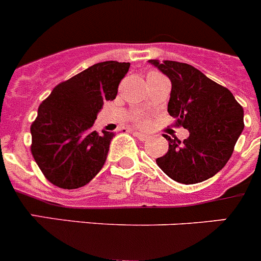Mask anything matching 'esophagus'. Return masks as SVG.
I'll return each mask as SVG.
<instances>
[{
	"label": "esophagus",
	"mask_w": 261,
	"mask_h": 261,
	"mask_svg": "<svg viewBox=\"0 0 261 261\" xmlns=\"http://www.w3.org/2000/svg\"><path fill=\"white\" fill-rule=\"evenodd\" d=\"M134 135L136 136V138L139 139V140H142V142H145L147 139H149V135H147V134H143V133H138V131H134Z\"/></svg>",
	"instance_id": "1"
}]
</instances>
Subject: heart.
Returning a JSON list of instances; mask_svg holds the SVG:
<instances>
[{
  "label": "heart",
  "instance_id": "heart-1",
  "mask_svg": "<svg viewBox=\"0 0 261 261\" xmlns=\"http://www.w3.org/2000/svg\"><path fill=\"white\" fill-rule=\"evenodd\" d=\"M161 75H162V74H160V73H157V72H150L149 74L147 75V80L155 79V77H161ZM134 121H135L136 125H140V126L147 125V122H148L147 117L143 116V114H136L135 118H134Z\"/></svg>",
  "mask_w": 261,
  "mask_h": 261
}]
</instances>
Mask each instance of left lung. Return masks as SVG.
Instances as JSON below:
<instances>
[{
	"mask_svg": "<svg viewBox=\"0 0 261 261\" xmlns=\"http://www.w3.org/2000/svg\"><path fill=\"white\" fill-rule=\"evenodd\" d=\"M171 81L167 112L176 125L188 128L180 142L164 135L169 150L157 158L161 170L172 180L196 184L220 171L232 155L242 133L243 108L226 87L216 84L201 70L174 60H149Z\"/></svg>",
	"mask_w": 261,
	"mask_h": 261,
	"instance_id": "8db88e82",
	"label": "left lung"
}]
</instances>
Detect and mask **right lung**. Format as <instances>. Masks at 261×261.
I'll return each instance as SVG.
<instances>
[{
  "instance_id": "right-lung-1",
  "label": "right lung",
  "mask_w": 261,
  "mask_h": 261,
  "mask_svg": "<svg viewBox=\"0 0 261 261\" xmlns=\"http://www.w3.org/2000/svg\"><path fill=\"white\" fill-rule=\"evenodd\" d=\"M130 63L94 64L60 82L41 103L31 125V152L46 179L75 189L100 171L114 134L92 130L106 100L116 99Z\"/></svg>"
}]
</instances>
